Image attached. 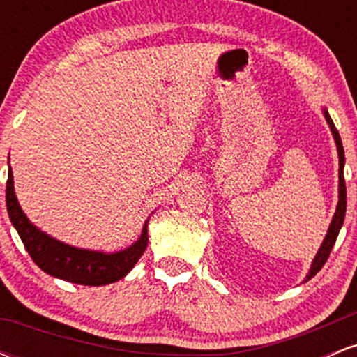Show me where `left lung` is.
<instances>
[{
    "label": "left lung",
    "instance_id": "left-lung-1",
    "mask_svg": "<svg viewBox=\"0 0 357 357\" xmlns=\"http://www.w3.org/2000/svg\"><path fill=\"white\" fill-rule=\"evenodd\" d=\"M324 116H326V121L327 124L331 127V132H333L334 136V141H335V146H337V154H339V202H337V208H335V213H334V218L331 221L329 225V230H327V235L326 238H324L321 248H319L317 255H315L314 261H312V267H310L309 273H307L305 280H310L315 273L319 272L324 267V264L327 261V258H329V253L331 250H333L335 240H337V235L339 231H341V227L344 223V216H346V183H344V147H342V141H341V136H339L337 129H335L333 119H331L329 112H327L326 109H324Z\"/></svg>",
    "mask_w": 357,
    "mask_h": 357
}]
</instances>
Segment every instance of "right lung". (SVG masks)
Returning <instances> with one entry per match:
<instances>
[{
	"instance_id": "obj_1",
	"label": "right lung",
	"mask_w": 357,
	"mask_h": 357,
	"mask_svg": "<svg viewBox=\"0 0 357 357\" xmlns=\"http://www.w3.org/2000/svg\"><path fill=\"white\" fill-rule=\"evenodd\" d=\"M6 208L11 223L35 264L48 275L72 282V284L100 287L121 280L137 264L147 247V240H149L147 221L137 241L116 253L70 247L63 241L52 238L50 235L36 228L23 213L15 195L11 166L8 169Z\"/></svg>"
}]
</instances>
